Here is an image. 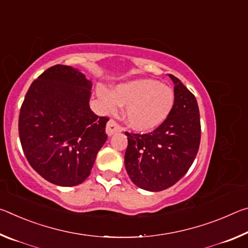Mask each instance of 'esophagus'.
<instances>
[{"label":"esophagus","instance_id":"34e87169","mask_svg":"<svg viewBox=\"0 0 248 248\" xmlns=\"http://www.w3.org/2000/svg\"><path fill=\"white\" fill-rule=\"evenodd\" d=\"M121 131H123V128H121L115 120H109L108 121L107 125H106V133H107L108 137H111L112 134L118 133V132H121Z\"/></svg>","mask_w":248,"mask_h":248}]
</instances>
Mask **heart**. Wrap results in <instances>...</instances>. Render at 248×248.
<instances>
[{"label":"heart","mask_w":248,"mask_h":248,"mask_svg":"<svg viewBox=\"0 0 248 248\" xmlns=\"http://www.w3.org/2000/svg\"><path fill=\"white\" fill-rule=\"evenodd\" d=\"M98 97L109 110L117 105L125 106L124 118L129 127L149 132L159 127L174 107V91L166 84L152 78H137L116 85L110 93L103 87Z\"/></svg>","instance_id":"obj_1"}]
</instances>
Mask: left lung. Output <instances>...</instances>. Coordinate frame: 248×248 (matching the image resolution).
Here are the masks:
<instances>
[{
  "label": "left lung",
  "mask_w": 248,
  "mask_h": 248,
  "mask_svg": "<svg viewBox=\"0 0 248 248\" xmlns=\"http://www.w3.org/2000/svg\"><path fill=\"white\" fill-rule=\"evenodd\" d=\"M175 103L170 116L146 134H130L124 166L134 185L148 191H162L187 173L198 153L201 136L196 97L176 77Z\"/></svg>",
  "instance_id": "obj_1"
}]
</instances>
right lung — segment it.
Instances as JSON below:
<instances>
[{"label":"right lung","instance_id":"right-lung-1","mask_svg":"<svg viewBox=\"0 0 248 248\" xmlns=\"http://www.w3.org/2000/svg\"><path fill=\"white\" fill-rule=\"evenodd\" d=\"M92 81L81 71L54 65L31 83L20 108L25 156L41 177L62 187L89 177L107 136L108 118L90 108Z\"/></svg>","mask_w":248,"mask_h":248}]
</instances>
